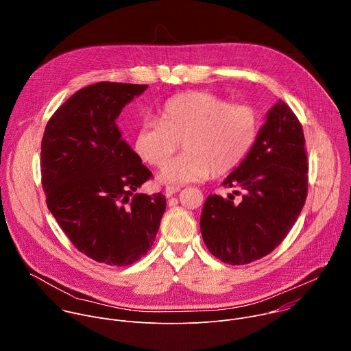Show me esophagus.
I'll list each match as a JSON object with an SVG mask.
<instances>
[{"label":"esophagus","instance_id":"esophagus-1","mask_svg":"<svg viewBox=\"0 0 351 351\" xmlns=\"http://www.w3.org/2000/svg\"><path fill=\"white\" fill-rule=\"evenodd\" d=\"M178 191H180V187H178V186H167L165 187V195L167 197H171L175 193H178Z\"/></svg>","mask_w":351,"mask_h":351}]
</instances>
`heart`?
<instances>
[{
	"mask_svg": "<svg viewBox=\"0 0 351 351\" xmlns=\"http://www.w3.org/2000/svg\"><path fill=\"white\" fill-rule=\"evenodd\" d=\"M257 130L258 118L252 107L229 104L207 91H191L167 101L162 121L143 119L133 145L141 160L160 167L183 139L185 153L165 162L157 179L184 184L204 180L213 171L225 173L236 168L248 154Z\"/></svg>",
	"mask_w": 351,
	"mask_h": 351,
	"instance_id": "b5f03b06",
	"label": "heart"
}]
</instances>
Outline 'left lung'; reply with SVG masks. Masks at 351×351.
<instances>
[{"instance_id": "obj_1", "label": "left lung", "mask_w": 351, "mask_h": 351, "mask_svg": "<svg viewBox=\"0 0 351 351\" xmlns=\"http://www.w3.org/2000/svg\"><path fill=\"white\" fill-rule=\"evenodd\" d=\"M302 123L282 99L267 112L248 154L223 180L241 202L210 194L199 218L214 257L244 265L269 254L286 237L307 198L308 165Z\"/></svg>"}]
</instances>
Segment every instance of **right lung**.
Listing matches in <instances>:
<instances>
[{
	"mask_svg": "<svg viewBox=\"0 0 351 351\" xmlns=\"http://www.w3.org/2000/svg\"><path fill=\"white\" fill-rule=\"evenodd\" d=\"M147 84L95 83L48 121L41 140L47 207L79 252L125 267L153 245L167 199L136 193L152 172L122 138L117 119Z\"/></svg>",
	"mask_w": 351,
	"mask_h": 351,
	"instance_id": "1",
	"label": "right lung"
}]
</instances>
